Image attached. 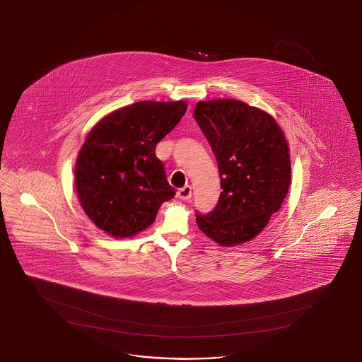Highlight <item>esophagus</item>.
I'll return each mask as SVG.
<instances>
[{"label": "esophagus", "instance_id": "obj_1", "mask_svg": "<svg viewBox=\"0 0 362 362\" xmlns=\"http://www.w3.org/2000/svg\"><path fill=\"white\" fill-rule=\"evenodd\" d=\"M191 194H192L191 186H185L177 191V197H179V199L182 200L191 199Z\"/></svg>", "mask_w": 362, "mask_h": 362}]
</instances>
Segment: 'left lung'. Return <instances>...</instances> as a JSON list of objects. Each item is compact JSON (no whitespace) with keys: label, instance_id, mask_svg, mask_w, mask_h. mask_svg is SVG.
<instances>
[{"label":"left lung","instance_id":"obj_1","mask_svg":"<svg viewBox=\"0 0 362 362\" xmlns=\"http://www.w3.org/2000/svg\"><path fill=\"white\" fill-rule=\"evenodd\" d=\"M194 117L218 162L222 192L200 231L231 247L257 237L286 198L291 163L284 131L274 117L234 99L199 101Z\"/></svg>","mask_w":362,"mask_h":362}]
</instances>
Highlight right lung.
Returning <instances> with one entry per match:
<instances>
[{"label":"right lung","instance_id":"obj_1","mask_svg":"<svg viewBox=\"0 0 362 362\" xmlns=\"http://www.w3.org/2000/svg\"><path fill=\"white\" fill-rule=\"evenodd\" d=\"M186 111L185 100L137 101L108 113L88 132L76 159V192L88 218L105 234L136 235L174 198L155 148Z\"/></svg>","mask_w":362,"mask_h":362}]
</instances>
